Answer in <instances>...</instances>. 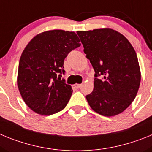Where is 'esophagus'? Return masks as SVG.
Segmentation results:
<instances>
[{"instance_id": "34e87169", "label": "esophagus", "mask_w": 152, "mask_h": 152, "mask_svg": "<svg viewBox=\"0 0 152 152\" xmlns=\"http://www.w3.org/2000/svg\"><path fill=\"white\" fill-rule=\"evenodd\" d=\"M81 86H82V84H76V86H75V87H76L77 88H81Z\"/></svg>"}]
</instances>
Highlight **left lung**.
<instances>
[{"label": "left lung", "instance_id": "1", "mask_svg": "<svg viewBox=\"0 0 152 152\" xmlns=\"http://www.w3.org/2000/svg\"><path fill=\"white\" fill-rule=\"evenodd\" d=\"M77 33L95 72L94 88L86 96L90 107L104 116L121 113L133 101L140 85L135 49L123 34L110 28Z\"/></svg>", "mask_w": 152, "mask_h": 152}]
</instances>
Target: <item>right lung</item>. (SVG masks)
<instances>
[{
  "label": "right lung",
  "instance_id": "add662e5",
  "mask_svg": "<svg viewBox=\"0 0 152 152\" xmlns=\"http://www.w3.org/2000/svg\"><path fill=\"white\" fill-rule=\"evenodd\" d=\"M75 32L61 29L36 35L21 55L17 86L23 100L40 115L62 110L72 94V88L61 80L64 61L71 51L80 45Z\"/></svg>",
  "mask_w": 152,
  "mask_h": 152
}]
</instances>
